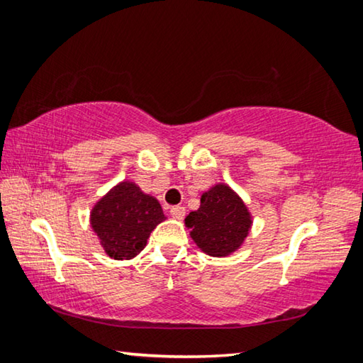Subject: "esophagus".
Listing matches in <instances>:
<instances>
[{
	"instance_id": "esophagus-1",
	"label": "esophagus",
	"mask_w": 363,
	"mask_h": 363,
	"mask_svg": "<svg viewBox=\"0 0 363 363\" xmlns=\"http://www.w3.org/2000/svg\"><path fill=\"white\" fill-rule=\"evenodd\" d=\"M169 213H171V216H173L174 219H182L184 216H186V208L181 206V205H177V206L171 208Z\"/></svg>"
}]
</instances>
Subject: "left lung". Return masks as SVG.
<instances>
[{
	"label": "left lung",
	"instance_id": "left-lung-1",
	"mask_svg": "<svg viewBox=\"0 0 363 363\" xmlns=\"http://www.w3.org/2000/svg\"><path fill=\"white\" fill-rule=\"evenodd\" d=\"M186 225L201 251L223 257L240 248L251 227L247 206L229 186L218 184L201 195L200 208L189 213Z\"/></svg>",
	"mask_w": 363,
	"mask_h": 363
}]
</instances>
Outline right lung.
Wrapping results in <instances>:
<instances>
[{
	"instance_id": "add662e5",
	"label": "right lung",
	"mask_w": 363,
	"mask_h": 363,
	"mask_svg": "<svg viewBox=\"0 0 363 363\" xmlns=\"http://www.w3.org/2000/svg\"><path fill=\"white\" fill-rule=\"evenodd\" d=\"M163 219L158 200L128 181L115 186L91 211V225L113 259H131L140 253Z\"/></svg>"
}]
</instances>
